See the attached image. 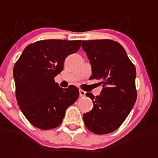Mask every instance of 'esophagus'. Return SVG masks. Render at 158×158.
I'll list each match as a JSON object with an SVG mask.
<instances>
[{
  "mask_svg": "<svg viewBox=\"0 0 158 158\" xmlns=\"http://www.w3.org/2000/svg\"><path fill=\"white\" fill-rule=\"evenodd\" d=\"M85 94H86V92L84 91V90H82V89H80V90H79V96L84 97L85 96Z\"/></svg>",
  "mask_w": 158,
  "mask_h": 158,
  "instance_id": "1",
  "label": "esophagus"
}]
</instances>
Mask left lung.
I'll list each match as a JSON object with an SVG mask.
<instances>
[{"label":"left lung","mask_w":158,"mask_h":158,"mask_svg":"<svg viewBox=\"0 0 158 158\" xmlns=\"http://www.w3.org/2000/svg\"><path fill=\"white\" fill-rule=\"evenodd\" d=\"M82 48L91 64L90 79H102L103 84L99 96L86 94L94 107L83 116L84 125L97 135L109 134L122 125L136 102V69L115 41H83Z\"/></svg>","instance_id":"obj_1"}]
</instances>
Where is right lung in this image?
Masks as SVG:
<instances>
[{"instance_id":"add662e5","label":"right lung","mask_w":158,"mask_h":158,"mask_svg":"<svg viewBox=\"0 0 158 158\" xmlns=\"http://www.w3.org/2000/svg\"><path fill=\"white\" fill-rule=\"evenodd\" d=\"M81 40H41L27 46L14 66L16 100L26 119L40 130L62 123L65 110L79 96L78 88L62 89L54 78L64 60L76 52Z\"/></svg>"}]
</instances>
